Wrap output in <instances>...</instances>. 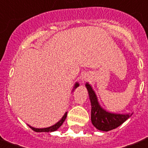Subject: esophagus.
Masks as SVG:
<instances>
[{
  "label": "esophagus",
  "instance_id": "obj_1",
  "mask_svg": "<svg viewBox=\"0 0 148 148\" xmlns=\"http://www.w3.org/2000/svg\"><path fill=\"white\" fill-rule=\"evenodd\" d=\"M83 80H87V78H83Z\"/></svg>",
  "mask_w": 148,
  "mask_h": 148
}]
</instances>
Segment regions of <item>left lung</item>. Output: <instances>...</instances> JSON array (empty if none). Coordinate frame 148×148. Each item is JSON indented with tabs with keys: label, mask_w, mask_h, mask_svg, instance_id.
I'll return each instance as SVG.
<instances>
[{
	"label": "left lung",
	"mask_w": 148,
	"mask_h": 148,
	"mask_svg": "<svg viewBox=\"0 0 148 148\" xmlns=\"http://www.w3.org/2000/svg\"><path fill=\"white\" fill-rule=\"evenodd\" d=\"M89 98L91 104V122L96 129L102 131H109L116 129L131 115L130 114H116L106 112L100 107L98 99L91 87L86 84Z\"/></svg>",
	"instance_id": "8db88e82"
}]
</instances>
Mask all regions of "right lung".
Wrapping results in <instances>:
<instances>
[{"label": "right lung", "mask_w": 148, "mask_h": 148, "mask_svg": "<svg viewBox=\"0 0 148 148\" xmlns=\"http://www.w3.org/2000/svg\"><path fill=\"white\" fill-rule=\"evenodd\" d=\"M79 86V84H78V82H76L75 83V86H74V88H76L77 87ZM66 116H67V112L64 114V116H62V118H61V120L59 121L58 122H57L55 125H53L52 126H50V127H47V128H43V129H37V128H34V127H32V126H30L29 125V127L31 128L32 130H33L34 131H36V132H53V131H55V130H57L60 126H61V125L63 124V122L65 121L66 118Z\"/></svg>", "instance_id": "1"}]
</instances>
